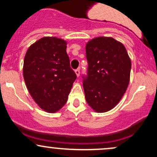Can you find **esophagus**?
Listing matches in <instances>:
<instances>
[{"label":"esophagus","mask_w":157,"mask_h":157,"mask_svg":"<svg viewBox=\"0 0 157 157\" xmlns=\"http://www.w3.org/2000/svg\"><path fill=\"white\" fill-rule=\"evenodd\" d=\"M75 74H76L77 77L80 76V69H79V68H77V69L75 70Z\"/></svg>","instance_id":"1"}]
</instances>
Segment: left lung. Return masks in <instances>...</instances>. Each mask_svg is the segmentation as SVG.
Here are the masks:
<instances>
[{"label":"left lung","instance_id":"obj_1","mask_svg":"<svg viewBox=\"0 0 157 157\" xmlns=\"http://www.w3.org/2000/svg\"><path fill=\"white\" fill-rule=\"evenodd\" d=\"M89 63L83 80L87 103L97 113L115 107L130 82L131 61L124 45L111 37H97L86 45Z\"/></svg>","mask_w":157,"mask_h":157}]
</instances>
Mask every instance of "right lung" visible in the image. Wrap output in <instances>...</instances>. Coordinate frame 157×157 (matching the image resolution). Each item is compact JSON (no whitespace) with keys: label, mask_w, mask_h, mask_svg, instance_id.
Listing matches in <instances>:
<instances>
[{"label":"right lung","mask_w":157,"mask_h":157,"mask_svg":"<svg viewBox=\"0 0 157 157\" xmlns=\"http://www.w3.org/2000/svg\"><path fill=\"white\" fill-rule=\"evenodd\" d=\"M67 42L44 37L27 49L23 75L32 99L41 109L55 113L66 103L77 76L70 67Z\"/></svg>","instance_id":"obj_1"}]
</instances>
